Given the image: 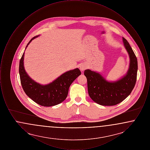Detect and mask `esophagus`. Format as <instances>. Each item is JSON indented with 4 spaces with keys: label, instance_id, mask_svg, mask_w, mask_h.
<instances>
[{
    "label": "esophagus",
    "instance_id": "esophagus-1",
    "mask_svg": "<svg viewBox=\"0 0 150 150\" xmlns=\"http://www.w3.org/2000/svg\"><path fill=\"white\" fill-rule=\"evenodd\" d=\"M86 69V66L85 64H81L80 66V69L81 71H84L85 69Z\"/></svg>",
    "mask_w": 150,
    "mask_h": 150
}]
</instances>
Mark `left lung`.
Here are the masks:
<instances>
[{
	"label": "left lung",
	"instance_id": "left-lung-1",
	"mask_svg": "<svg viewBox=\"0 0 150 150\" xmlns=\"http://www.w3.org/2000/svg\"><path fill=\"white\" fill-rule=\"evenodd\" d=\"M124 45L128 53L130 64L127 74L113 82L108 81L100 74L86 70L88 94L91 99L102 106H114L125 100L133 91L137 80L138 62L128 42L122 38Z\"/></svg>",
	"mask_w": 150,
	"mask_h": 150
}]
</instances>
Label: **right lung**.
<instances>
[{"label":"right lung","instance_id":"right-lung-1","mask_svg":"<svg viewBox=\"0 0 150 150\" xmlns=\"http://www.w3.org/2000/svg\"><path fill=\"white\" fill-rule=\"evenodd\" d=\"M38 36L30 40L26 48ZM24 53L20 61L19 74L22 88L26 95L36 103L45 107L55 106L62 102L67 96L72 83L81 75L80 70L76 68L66 72L50 84L41 85L31 79L25 71L23 66Z\"/></svg>","mask_w":150,"mask_h":150}]
</instances>
